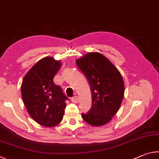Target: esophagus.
I'll return each mask as SVG.
<instances>
[{"mask_svg": "<svg viewBox=\"0 0 159 159\" xmlns=\"http://www.w3.org/2000/svg\"><path fill=\"white\" fill-rule=\"evenodd\" d=\"M71 101L72 102H74V103H77L78 102H79V98H78V97L76 96H74L73 98H72Z\"/></svg>", "mask_w": 159, "mask_h": 159, "instance_id": "obj_1", "label": "esophagus"}]
</instances>
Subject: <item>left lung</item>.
Segmentation results:
<instances>
[{"label": "left lung", "instance_id": "8db88e82", "mask_svg": "<svg viewBox=\"0 0 159 159\" xmlns=\"http://www.w3.org/2000/svg\"><path fill=\"white\" fill-rule=\"evenodd\" d=\"M77 65L89 84L92 106L82 114L91 126L107 124L117 112L124 96V83L118 69L98 52H90L77 59Z\"/></svg>", "mask_w": 159, "mask_h": 159}]
</instances>
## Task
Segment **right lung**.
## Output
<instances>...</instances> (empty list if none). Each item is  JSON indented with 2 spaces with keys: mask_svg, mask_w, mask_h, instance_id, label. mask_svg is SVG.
Here are the masks:
<instances>
[{
  "mask_svg": "<svg viewBox=\"0 0 159 159\" xmlns=\"http://www.w3.org/2000/svg\"><path fill=\"white\" fill-rule=\"evenodd\" d=\"M62 63L47 57L38 61L24 77L21 91L28 112L38 124L52 127L62 121L68 98L54 77Z\"/></svg>",
  "mask_w": 159,
  "mask_h": 159,
  "instance_id": "1",
  "label": "right lung"
}]
</instances>
